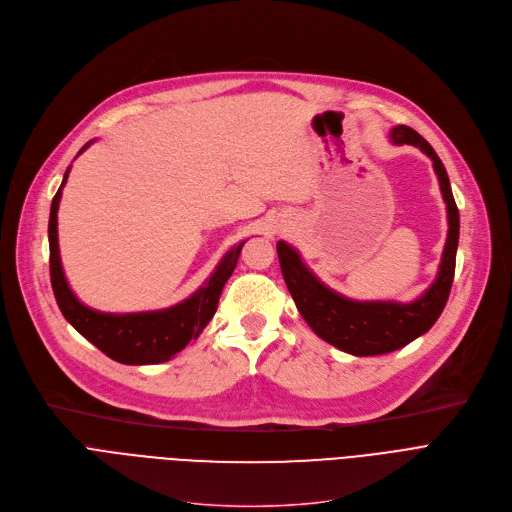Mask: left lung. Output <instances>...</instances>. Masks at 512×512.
Returning a JSON list of instances; mask_svg holds the SVG:
<instances>
[{
    "instance_id": "obj_1",
    "label": "left lung",
    "mask_w": 512,
    "mask_h": 512,
    "mask_svg": "<svg viewBox=\"0 0 512 512\" xmlns=\"http://www.w3.org/2000/svg\"><path fill=\"white\" fill-rule=\"evenodd\" d=\"M389 138L397 146L412 144L420 148L432 160L442 199L447 203L449 232L445 251H442L436 280L420 298L412 302L346 298L327 288L313 271L306 267V263L300 259V253L294 247H290L284 241L276 245L282 276L302 319L309 323L311 329L321 339H325L327 344L352 356L389 354L414 342L416 337L424 335L436 323L442 309H445L455 276V259L459 245V210L451 191L445 164L440 162L434 148L412 127L397 125L391 129Z\"/></svg>"
}]
</instances>
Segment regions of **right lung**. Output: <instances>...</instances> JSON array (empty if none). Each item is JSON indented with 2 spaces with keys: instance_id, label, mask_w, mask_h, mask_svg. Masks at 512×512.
Returning a JSON list of instances; mask_svg holds the SVG:
<instances>
[{
  "instance_id": "obj_1",
  "label": "right lung",
  "mask_w": 512,
  "mask_h": 512,
  "mask_svg": "<svg viewBox=\"0 0 512 512\" xmlns=\"http://www.w3.org/2000/svg\"><path fill=\"white\" fill-rule=\"evenodd\" d=\"M92 142H88L78 154H82ZM70 175V168L65 170L61 187L57 189L51 201V216H49V267H51V286L59 311L78 333H82L90 344H94L102 354H107L115 362L121 364H160L173 356H177L191 339H197L199 333L206 327L216 309L222 294L224 284L232 276L236 267L238 255L245 245H234L218 263L216 271L206 280L193 296L187 300L170 306L162 311L148 313H98L82 304L72 292L70 284L65 280L59 243H57V210L63 185Z\"/></svg>"
}]
</instances>
